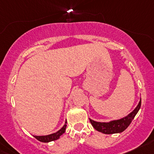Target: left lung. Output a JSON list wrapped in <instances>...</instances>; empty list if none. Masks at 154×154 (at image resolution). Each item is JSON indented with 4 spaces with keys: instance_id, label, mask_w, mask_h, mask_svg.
I'll return each instance as SVG.
<instances>
[{
    "instance_id": "8db88e82",
    "label": "left lung",
    "mask_w": 154,
    "mask_h": 154,
    "mask_svg": "<svg viewBox=\"0 0 154 154\" xmlns=\"http://www.w3.org/2000/svg\"><path fill=\"white\" fill-rule=\"evenodd\" d=\"M140 106H141V99L138 103L137 106L131 112H130L128 116H125L123 118L118 120H113L109 122H97V121H93L89 118L91 124H92L93 127L98 131L106 134H117V133H121L125 129H127L128 126L131 124L132 120L134 119L137 113L139 111Z\"/></svg>"
}]
</instances>
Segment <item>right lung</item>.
<instances>
[{
  "label": "right lung",
  "mask_w": 154,
  "mask_h": 154,
  "mask_svg": "<svg viewBox=\"0 0 154 154\" xmlns=\"http://www.w3.org/2000/svg\"><path fill=\"white\" fill-rule=\"evenodd\" d=\"M66 123L67 121H66L65 124L63 125V127L60 129H59L58 131L55 133H52V134H48V135H43V136H36V135H33L36 139H37L38 141L42 142V143H49V142L54 141V140H56L60 138V137L65 132L66 128Z\"/></svg>",
  "instance_id": "obj_1"
}]
</instances>
